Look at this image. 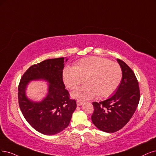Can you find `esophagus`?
<instances>
[{"label":"esophagus","mask_w":156,"mask_h":156,"mask_svg":"<svg viewBox=\"0 0 156 156\" xmlns=\"http://www.w3.org/2000/svg\"><path fill=\"white\" fill-rule=\"evenodd\" d=\"M83 103V101H82L78 100V101H76V104H77L78 106H81V105H82Z\"/></svg>","instance_id":"obj_1"}]
</instances>
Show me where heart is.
Listing matches in <instances>:
<instances>
[{
    "mask_svg": "<svg viewBox=\"0 0 156 156\" xmlns=\"http://www.w3.org/2000/svg\"><path fill=\"white\" fill-rule=\"evenodd\" d=\"M122 69L118 63L98 56H89L78 61L74 67L67 66L62 73L63 82L70 89L76 88L85 80L86 84L72 93L78 100H89L98 95L111 96L122 79Z\"/></svg>",
    "mask_w": 156,
    "mask_h": 156,
    "instance_id": "1",
    "label": "heart"
}]
</instances>
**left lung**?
<instances>
[{
  "mask_svg": "<svg viewBox=\"0 0 156 156\" xmlns=\"http://www.w3.org/2000/svg\"><path fill=\"white\" fill-rule=\"evenodd\" d=\"M122 79L115 94L100 102H93L91 119L99 130L112 133L127 123L134 114L140 99L139 84L133 71L123 61L117 59Z\"/></svg>",
  "mask_w": 156,
  "mask_h": 156,
  "instance_id": "1",
  "label": "left lung"
}]
</instances>
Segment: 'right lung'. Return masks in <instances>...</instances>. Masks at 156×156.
Masks as SVG:
<instances>
[{
  "mask_svg": "<svg viewBox=\"0 0 156 156\" xmlns=\"http://www.w3.org/2000/svg\"><path fill=\"white\" fill-rule=\"evenodd\" d=\"M66 58L48 59L31 66L23 74L18 87L19 107L28 123L45 135H55L69 125L76 108V101L69 99L63 82ZM44 80L48 84V94L40 102L29 99L27 85L31 81Z\"/></svg>",
  "mask_w": 156,
  "mask_h": 156,
  "instance_id": "1",
  "label": "right lung"
}]
</instances>
